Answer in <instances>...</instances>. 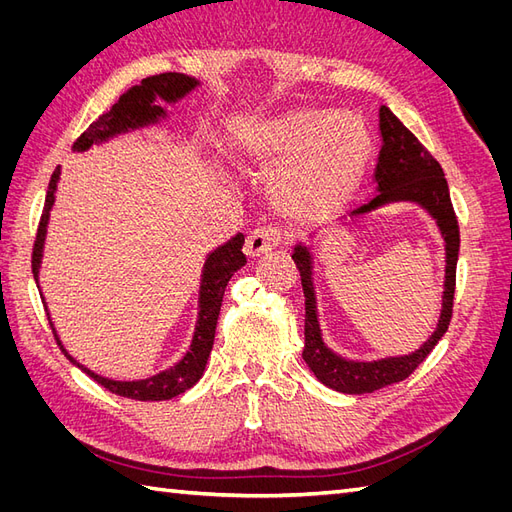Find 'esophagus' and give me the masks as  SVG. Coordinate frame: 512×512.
<instances>
[{"label": "esophagus", "instance_id": "obj_1", "mask_svg": "<svg viewBox=\"0 0 512 512\" xmlns=\"http://www.w3.org/2000/svg\"><path fill=\"white\" fill-rule=\"evenodd\" d=\"M282 230L277 226H260L256 230L250 232V237H247L245 241V254L247 256H260L265 254L269 250H273V247H277L282 243Z\"/></svg>", "mask_w": 512, "mask_h": 512}]
</instances>
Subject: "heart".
Returning a JSON list of instances; mask_svg holds the SVG:
<instances>
[{"instance_id": "1", "label": "heart", "mask_w": 512, "mask_h": 512, "mask_svg": "<svg viewBox=\"0 0 512 512\" xmlns=\"http://www.w3.org/2000/svg\"><path fill=\"white\" fill-rule=\"evenodd\" d=\"M250 147L262 160L280 162L271 181L277 205L292 218L322 220L354 194L371 138L359 117L301 108L256 126Z\"/></svg>"}]
</instances>
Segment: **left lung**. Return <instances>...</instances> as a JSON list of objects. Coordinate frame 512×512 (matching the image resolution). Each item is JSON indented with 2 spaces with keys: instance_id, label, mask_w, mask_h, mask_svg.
<instances>
[{
  "instance_id": "1",
  "label": "left lung",
  "mask_w": 512,
  "mask_h": 512,
  "mask_svg": "<svg viewBox=\"0 0 512 512\" xmlns=\"http://www.w3.org/2000/svg\"><path fill=\"white\" fill-rule=\"evenodd\" d=\"M380 132L382 147L374 175L378 183V194L371 203L356 209L354 215L367 213L384 203H393V200H412V203L425 207L431 213V218L438 222L442 237L446 241V282L438 329L433 331V335L416 352L406 356H391V359L374 363L346 361L342 356L333 354L322 342L312 284V258H309V252L303 245L294 247L292 260L297 262L305 294L303 359L324 386L348 395L371 393L382 389L386 384L406 380L427 359L429 352L436 348L453 318L459 258V224L451 203V194H448L444 170L438 160L423 147V143L386 106L380 108Z\"/></svg>"
}]
</instances>
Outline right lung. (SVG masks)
Returning <instances> with one entry per match:
<instances>
[{
  "label": "right lung",
  "mask_w": 512,
  "mask_h": 512,
  "mask_svg": "<svg viewBox=\"0 0 512 512\" xmlns=\"http://www.w3.org/2000/svg\"><path fill=\"white\" fill-rule=\"evenodd\" d=\"M198 83L190 76L177 74V72H164L149 76V79H143L141 85L132 87L126 91L108 111H104L91 126L76 138L72 149L74 151H85L94 143L106 141L108 136H115L119 132L134 130L138 126H147V123L158 121L164 115V108L156 104V98H162L166 102H175L183 98L188 91H192ZM57 179H59V166L53 170L51 181H49V192H46L44 200V209H42V218L38 224L36 232V241H34V252H32V271H34V280L38 282V269H40V258H42V247H44V237H46V224H49V211L53 207L55 200V190H57ZM245 237L239 235L232 237L226 245L218 247L207 262H205V271H203V284H200V312H198V324H196V333L192 339L190 352L183 356V359L162 374L151 376L147 380H138V382H117V380H108L102 378L94 371H89L87 367L76 363L72 356L61 346L59 337L53 329V335L57 339L59 348L64 350L68 359L79 365L89 378H94L100 386H104L106 391H111L115 395L136 399V401H160V399H173L200 380L207 365V359L213 348V339H215V324H218L220 316V307L224 299V290L228 286V280L235 275L245 262L243 250ZM49 316V314H46ZM51 320V318H49Z\"/></svg>",
  "instance_id": "obj_1"
}]
</instances>
